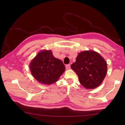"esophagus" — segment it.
<instances>
[{"label": "esophagus", "mask_w": 125, "mask_h": 125, "mask_svg": "<svg viewBox=\"0 0 125 125\" xmlns=\"http://www.w3.org/2000/svg\"><path fill=\"white\" fill-rule=\"evenodd\" d=\"M65 68H66V69H70V64L66 65Z\"/></svg>", "instance_id": "esophagus-1"}]
</instances>
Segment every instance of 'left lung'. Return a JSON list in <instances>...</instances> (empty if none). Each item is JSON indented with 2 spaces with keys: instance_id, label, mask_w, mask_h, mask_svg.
Instances as JSON below:
<instances>
[{
  "instance_id": "left-lung-1",
  "label": "left lung",
  "mask_w": 125,
  "mask_h": 125,
  "mask_svg": "<svg viewBox=\"0 0 125 125\" xmlns=\"http://www.w3.org/2000/svg\"><path fill=\"white\" fill-rule=\"evenodd\" d=\"M78 76L81 84L87 89L99 86L107 73V63L98 52L92 50L79 53L71 65Z\"/></svg>"
}]
</instances>
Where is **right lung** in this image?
Returning a JSON list of instances; mask_svg holds the SVG:
<instances>
[{"label": "right lung", "instance_id": "1", "mask_svg": "<svg viewBox=\"0 0 125 125\" xmlns=\"http://www.w3.org/2000/svg\"><path fill=\"white\" fill-rule=\"evenodd\" d=\"M31 73L39 83L52 84L57 82L65 68L62 61L55 58L51 50L39 52L30 65Z\"/></svg>", "mask_w": 125, "mask_h": 125}]
</instances>
